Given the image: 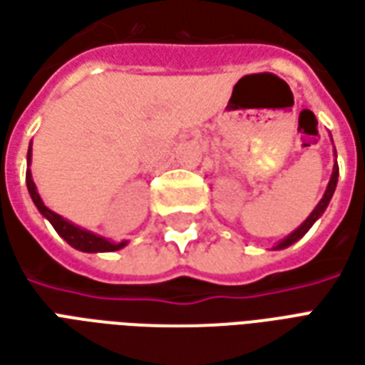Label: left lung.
<instances>
[{"instance_id": "1", "label": "left lung", "mask_w": 365, "mask_h": 365, "mask_svg": "<svg viewBox=\"0 0 365 365\" xmlns=\"http://www.w3.org/2000/svg\"><path fill=\"white\" fill-rule=\"evenodd\" d=\"M336 183H338V164H334V168H332V175H330V182H329V185H327V191H324V195H322V199H321V201H319V205L314 207L313 213L307 217L305 222H301V227H299V229L293 230L289 237H285L282 240V242H279V245L275 246V250H282V248H287V246L295 245L299 238L305 237L307 230L313 227L314 221H317V219H319V217H321V215L324 213V209L329 207L330 199H332V193H334V190H336Z\"/></svg>"}]
</instances>
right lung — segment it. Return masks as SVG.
<instances>
[{
	"instance_id": "right-lung-1",
	"label": "right lung",
	"mask_w": 365,
	"mask_h": 365,
	"mask_svg": "<svg viewBox=\"0 0 365 365\" xmlns=\"http://www.w3.org/2000/svg\"><path fill=\"white\" fill-rule=\"evenodd\" d=\"M27 162H31V148L27 152ZM27 190L31 193V199H33V203L36 205V209L43 213V217H46L51 225L54 227V230L58 232L60 237L66 240L68 245L74 246L76 250H82V252H115V250H120L123 246L127 245V242H111V240H107V238L99 237V235H93L90 230L80 229V227H76L74 222L66 221L64 217H60L58 213H54L51 211L48 207L44 205L41 195L36 193V185L33 182V175L27 170Z\"/></svg>"
}]
</instances>
